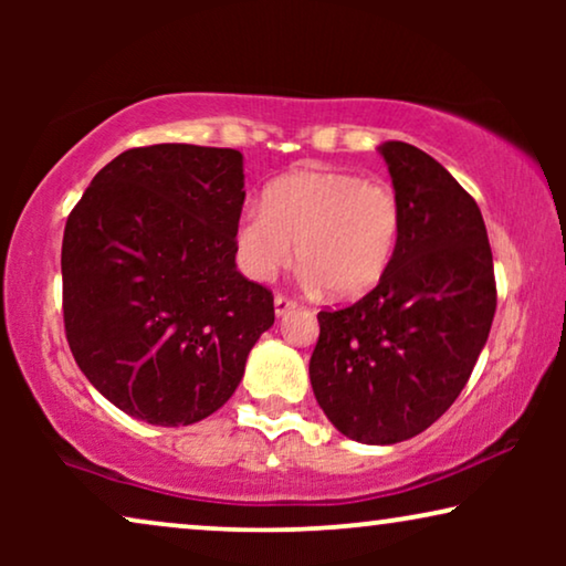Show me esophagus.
Returning a JSON list of instances; mask_svg holds the SVG:
<instances>
[{"label":"esophagus","mask_w":566,"mask_h":566,"mask_svg":"<svg viewBox=\"0 0 566 566\" xmlns=\"http://www.w3.org/2000/svg\"><path fill=\"white\" fill-rule=\"evenodd\" d=\"M273 304H275V314L277 316H285L289 312H293V308H296L298 304L293 298H285V296H281V293H277V296L273 298Z\"/></svg>","instance_id":"esophagus-1"}]
</instances>
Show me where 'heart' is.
<instances>
[{"mask_svg": "<svg viewBox=\"0 0 566 566\" xmlns=\"http://www.w3.org/2000/svg\"><path fill=\"white\" fill-rule=\"evenodd\" d=\"M401 237V203L384 180L345 169H298L277 177L239 216L234 260L250 281L270 283L291 265L293 244L306 285L358 298L389 273Z\"/></svg>", "mask_w": 566, "mask_h": 566, "instance_id": "1", "label": "heart"}]
</instances>
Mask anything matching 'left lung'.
<instances>
[{"label": "left lung", "mask_w": 566, "mask_h": 566, "mask_svg": "<svg viewBox=\"0 0 566 566\" xmlns=\"http://www.w3.org/2000/svg\"><path fill=\"white\" fill-rule=\"evenodd\" d=\"M401 203L389 273L353 306L319 312L308 360L314 397L343 436L391 446L453 405L497 308L492 250L476 200L430 154L378 146Z\"/></svg>", "instance_id": "left-lung-1"}]
</instances>
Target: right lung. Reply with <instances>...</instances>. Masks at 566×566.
Masks as SVG:
<instances>
[{
    "label": "right lung",
    "instance_id": "1",
    "mask_svg": "<svg viewBox=\"0 0 566 566\" xmlns=\"http://www.w3.org/2000/svg\"><path fill=\"white\" fill-rule=\"evenodd\" d=\"M244 206L237 149L138 146L115 157L69 213L64 327L90 384L161 428L229 401L273 327V293L234 262Z\"/></svg>",
    "mask_w": 566,
    "mask_h": 566
}]
</instances>
